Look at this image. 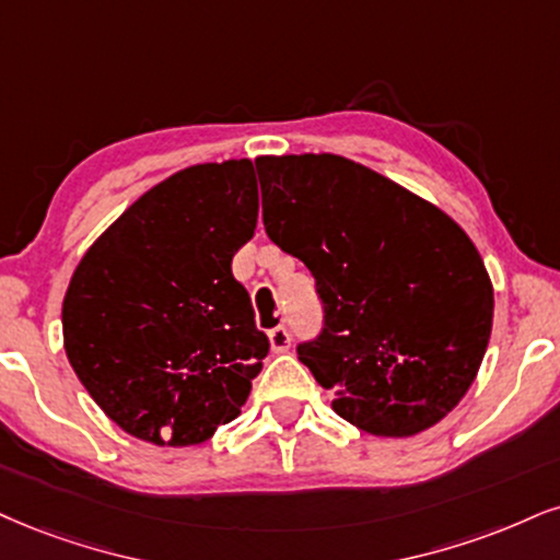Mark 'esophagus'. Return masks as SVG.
<instances>
[{
	"label": "esophagus",
	"instance_id": "esophagus-1",
	"mask_svg": "<svg viewBox=\"0 0 560 560\" xmlns=\"http://www.w3.org/2000/svg\"><path fill=\"white\" fill-rule=\"evenodd\" d=\"M267 337H269V348H272L275 353H285V350L291 348V332H288L285 327L269 329Z\"/></svg>",
	"mask_w": 560,
	"mask_h": 560
}]
</instances>
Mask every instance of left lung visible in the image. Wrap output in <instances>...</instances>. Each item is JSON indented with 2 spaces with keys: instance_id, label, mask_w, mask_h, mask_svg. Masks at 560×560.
I'll return each mask as SVG.
<instances>
[{
  "instance_id": "left-lung-1",
  "label": "left lung",
  "mask_w": 560,
  "mask_h": 560,
  "mask_svg": "<svg viewBox=\"0 0 560 560\" xmlns=\"http://www.w3.org/2000/svg\"><path fill=\"white\" fill-rule=\"evenodd\" d=\"M267 236L312 269L324 329L299 358L340 418L405 439L467 395L493 327L478 248L436 205L332 153L261 155Z\"/></svg>"
}]
</instances>
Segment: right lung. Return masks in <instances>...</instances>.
<instances>
[{
  "instance_id": "1",
  "label": "right lung",
  "mask_w": 560,
  "mask_h": 560,
  "mask_svg": "<svg viewBox=\"0 0 560 560\" xmlns=\"http://www.w3.org/2000/svg\"><path fill=\"white\" fill-rule=\"evenodd\" d=\"M257 215L248 158L189 165L129 205L80 259L61 303L65 350L129 436L191 446L238 418L269 350L231 272Z\"/></svg>"
}]
</instances>
